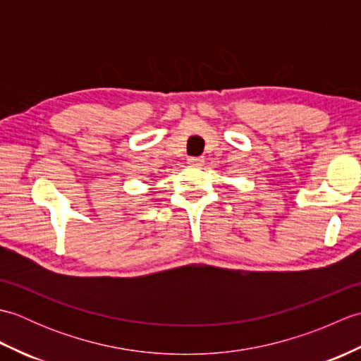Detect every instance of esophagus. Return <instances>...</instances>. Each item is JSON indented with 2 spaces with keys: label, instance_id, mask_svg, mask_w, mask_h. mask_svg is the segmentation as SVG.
Segmentation results:
<instances>
[{
  "label": "esophagus",
  "instance_id": "obj_1",
  "mask_svg": "<svg viewBox=\"0 0 361 361\" xmlns=\"http://www.w3.org/2000/svg\"><path fill=\"white\" fill-rule=\"evenodd\" d=\"M188 164L192 166V167H202V166L204 164V159H203V158H195V157H192V158L188 159Z\"/></svg>",
  "mask_w": 361,
  "mask_h": 361
}]
</instances>
